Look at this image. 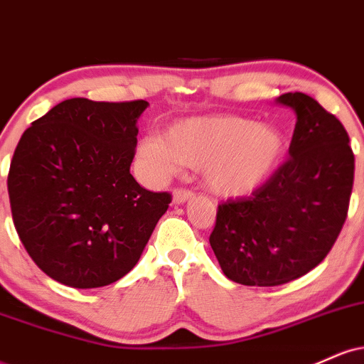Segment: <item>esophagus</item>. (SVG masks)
<instances>
[{
  "mask_svg": "<svg viewBox=\"0 0 364 364\" xmlns=\"http://www.w3.org/2000/svg\"><path fill=\"white\" fill-rule=\"evenodd\" d=\"M193 196V191L190 190H183V188H176V190L173 191V200L174 203H185L188 200Z\"/></svg>",
  "mask_w": 364,
  "mask_h": 364,
  "instance_id": "34e87169",
  "label": "esophagus"
}]
</instances>
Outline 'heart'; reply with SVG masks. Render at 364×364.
<instances>
[{
  "label": "heart",
  "mask_w": 364,
  "mask_h": 364,
  "mask_svg": "<svg viewBox=\"0 0 364 364\" xmlns=\"http://www.w3.org/2000/svg\"><path fill=\"white\" fill-rule=\"evenodd\" d=\"M287 140L279 128L240 116H200L171 124L162 136L140 141L139 156L152 178L174 174L179 164L202 168L212 193L241 198L260 190L281 168Z\"/></svg>",
  "instance_id": "heart-1"
}]
</instances>
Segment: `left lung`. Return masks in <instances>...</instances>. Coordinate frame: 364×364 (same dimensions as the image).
<instances>
[{"mask_svg":"<svg viewBox=\"0 0 364 364\" xmlns=\"http://www.w3.org/2000/svg\"><path fill=\"white\" fill-rule=\"evenodd\" d=\"M277 102L296 112L289 159L260 190L217 208L210 246L224 275L281 286L327 257L349 210L354 154L342 123L303 92Z\"/></svg>","mask_w":364,"mask_h":364,"instance_id":"1","label":"left lung"}]
</instances>
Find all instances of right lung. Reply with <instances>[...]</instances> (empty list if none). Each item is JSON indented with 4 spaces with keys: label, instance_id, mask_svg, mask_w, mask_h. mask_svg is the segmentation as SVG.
I'll list each match as a JSON object with an SVG mask.
<instances>
[{
    "label": "right lung",
    "instance_id": "obj_1",
    "mask_svg": "<svg viewBox=\"0 0 364 364\" xmlns=\"http://www.w3.org/2000/svg\"><path fill=\"white\" fill-rule=\"evenodd\" d=\"M147 101L54 106L23 132L8 173L11 215L36 265L77 289L124 277L171 203L129 174Z\"/></svg>",
    "mask_w": 364,
    "mask_h": 364
}]
</instances>
